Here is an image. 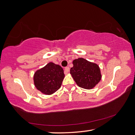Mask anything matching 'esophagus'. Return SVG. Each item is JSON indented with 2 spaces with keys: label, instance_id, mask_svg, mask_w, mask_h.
Returning a JSON list of instances; mask_svg holds the SVG:
<instances>
[{
  "label": "esophagus",
  "instance_id": "1",
  "mask_svg": "<svg viewBox=\"0 0 135 135\" xmlns=\"http://www.w3.org/2000/svg\"><path fill=\"white\" fill-rule=\"evenodd\" d=\"M70 71V68L69 67H66L65 69V74H67Z\"/></svg>",
  "mask_w": 135,
  "mask_h": 135
}]
</instances>
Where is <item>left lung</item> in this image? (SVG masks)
Segmentation results:
<instances>
[{"mask_svg": "<svg viewBox=\"0 0 135 135\" xmlns=\"http://www.w3.org/2000/svg\"><path fill=\"white\" fill-rule=\"evenodd\" d=\"M73 65L70 73L79 87L92 89L100 82L101 75L100 68L97 64L79 58L73 61Z\"/></svg>", "mask_w": 135, "mask_h": 135, "instance_id": "obj_1", "label": "left lung"}]
</instances>
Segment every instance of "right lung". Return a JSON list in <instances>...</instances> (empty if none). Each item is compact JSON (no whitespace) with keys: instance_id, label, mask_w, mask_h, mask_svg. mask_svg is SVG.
I'll list each match as a JSON object with an SVG mask.
<instances>
[{"instance_id":"add662e5","label":"right lung","mask_w":135,"mask_h":135,"mask_svg":"<svg viewBox=\"0 0 135 135\" xmlns=\"http://www.w3.org/2000/svg\"><path fill=\"white\" fill-rule=\"evenodd\" d=\"M64 77L62 68L50 62L35 73L34 84L41 93L50 95L60 88Z\"/></svg>"}]
</instances>
